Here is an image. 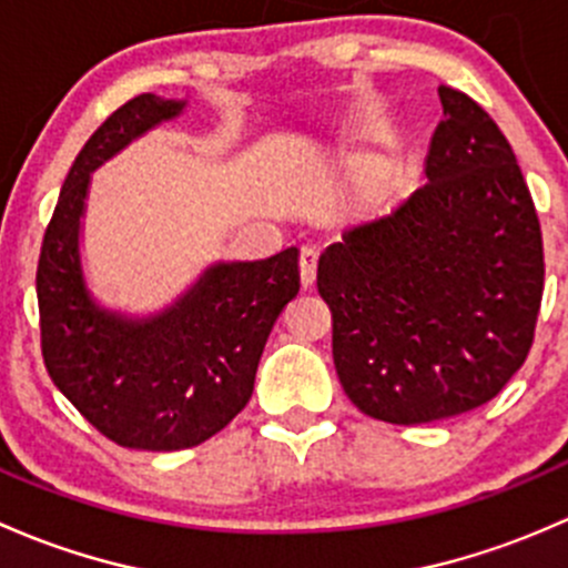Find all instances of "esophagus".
Segmentation results:
<instances>
[{
  "instance_id": "1",
  "label": "esophagus",
  "mask_w": 568,
  "mask_h": 568,
  "mask_svg": "<svg viewBox=\"0 0 568 568\" xmlns=\"http://www.w3.org/2000/svg\"><path fill=\"white\" fill-rule=\"evenodd\" d=\"M301 282L303 286H312L317 282V251L314 248L301 251Z\"/></svg>"
}]
</instances>
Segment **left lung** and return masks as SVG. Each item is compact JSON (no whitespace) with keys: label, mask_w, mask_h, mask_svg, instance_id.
<instances>
[{"label":"left lung","mask_w":568,"mask_h":568,"mask_svg":"<svg viewBox=\"0 0 568 568\" xmlns=\"http://www.w3.org/2000/svg\"><path fill=\"white\" fill-rule=\"evenodd\" d=\"M437 95L426 183L317 265L344 394L405 426L498 396L528 358L545 290L539 215L511 144L465 92Z\"/></svg>","instance_id":"obj_1"}]
</instances>
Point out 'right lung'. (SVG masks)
I'll return each mask as SVG.
<instances>
[{
  "label": "right lung",
  "instance_id": "obj_1",
  "mask_svg": "<svg viewBox=\"0 0 568 568\" xmlns=\"http://www.w3.org/2000/svg\"><path fill=\"white\" fill-rule=\"evenodd\" d=\"M189 101L133 98L75 155L38 262L43 361L57 388L101 435L139 452H180L224 429L254 390L282 308L301 290L292 248L215 262L172 306L122 314L98 303L81 265V219L98 166L172 122Z\"/></svg>",
  "mask_w": 568,
  "mask_h": 568
}]
</instances>
